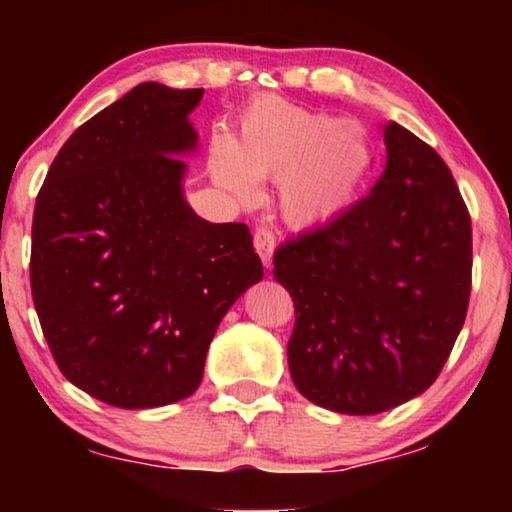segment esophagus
Segmentation results:
<instances>
[{"label":"esophagus","mask_w":512,"mask_h":512,"mask_svg":"<svg viewBox=\"0 0 512 512\" xmlns=\"http://www.w3.org/2000/svg\"><path fill=\"white\" fill-rule=\"evenodd\" d=\"M275 244H277V237L272 233L270 228H258L254 233V247L258 251V256H261V261L265 268L272 263V254H275Z\"/></svg>","instance_id":"esophagus-1"}]
</instances>
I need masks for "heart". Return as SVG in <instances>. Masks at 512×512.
<instances>
[{"instance_id": "b5f03b06", "label": "heart", "mask_w": 512, "mask_h": 512, "mask_svg": "<svg viewBox=\"0 0 512 512\" xmlns=\"http://www.w3.org/2000/svg\"><path fill=\"white\" fill-rule=\"evenodd\" d=\"M373 165L361 125L312 111L284 97H258L242 111L237 137L216 132L209 172L242 202L258 198V181L277 179L279 214L293 228L338 219L359 195Z\"/></svg>"}]
</instances>
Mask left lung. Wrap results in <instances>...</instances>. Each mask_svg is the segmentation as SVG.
<instances>
[{
  "label": "left lung",
  "instance_id": "left-lung-1",
  "mask_svg": "<svg viewBox=\"0 0 512 512\" xmlns=\"http://www.w3.org/2000/svg\"><path fill=\"white\" fill-rule=\"evenodd\" d=\"M387 167L338 219L275 251L296 305L289 370L300 394L377 415L436 382L471 298V216L443 158L384 125Z\"/></svg>",
  "mask_w": 512,
  "mask_h": 512
}]
</instances>
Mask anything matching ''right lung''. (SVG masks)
<instances>
[{
	"label": "right lung",
	"instance_id": "obj_1",
	"mask_svg": "<svg viewBox=\"0 0 512 512\" xmlns=\"http://www.w3.org/2000/svg\"><path fill=\"white\" fill-rule=\"evenodd\" d=\"M202 93L139 83L67 139L37 195L41 331L62 375L116 408L191 396L221 319L263 277L249 228L184 198Z\"/></svg>",
	"mask_w": 512,
	"mask_h": 512
}]
</instances>
